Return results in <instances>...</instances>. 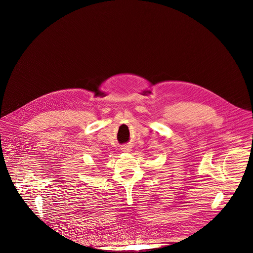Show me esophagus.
<instances>
[{"label":"esophagus","instance_id":"obj_1","mask_svg":"<svg viewBox=\"0 0 253 253\" xmlns=\"http://www.w3.org/2000/svg\"><path fill=\"white\" fill-rule=\"evenodd\" d=\"M122 151H123V152H130V151H131V148H130L129 146H124V147L122 148Z\"/></svg>","mask_w":253,"mask_h":253}]
</instances>
